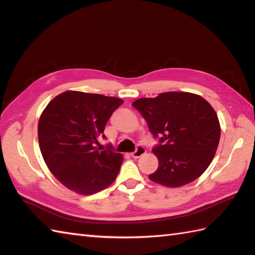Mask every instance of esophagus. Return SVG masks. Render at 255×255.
Returning a JSON list of instances; mask_svg holds the SVG:
<instances>
[{"mask_svg": "<svg viewBox=\"0 0 255 255\" xmlns=\"http://www.w3.org/2000/svg\"><path fill=\"white\" fill-rule=\"evenodd\" d=\"M144 154H145V148L143 146H141V145H138L136 150H135V152H133V153H131V156L134 157V158H138Z\"/></svg>", "mask_w": 255, "mask_h": 255, "instance_id": "esophagus-1", "label": "esophagus"}]
</instances>
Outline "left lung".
<instances>
[{"mask_svg": "<svg viewBox=\"0 0 255 255\" xmlns=\"http://www.w3.org/2000/svg\"><path fill=\"white\" fill-rule=\"evenodd\" d=\"M132 106L159 138L153 148L158 168L149 179L176 188L201 176L215 157L221 133L210 103L195 93L170 91L137 99Z\"/></svg>", "mask_w": 255, "mask_h": 255, "instance_id": "8db88e82", "label": "left lung"}]
</instances>
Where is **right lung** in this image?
Here are the masks:
<instances>
[{
    "instance_id": "1",
    "label": "right lung",
    "mask_w": 255,
    "mask_h": 255,
    "mask_svg": "<svg viewBox=\"0 0 255 255\" xmlns=\"http://www.w3.org/2000/svg\"><path fill=\"white\" fill-rule=\"evenodd\" d=\"M122 103L114 97L65 91L44 109L38 122L40 152L51 174L71 191L93 195L116 180L122 154L110 145L105 150L96 145L106 137V124Z\"/></svg>"
}]
</instances>
